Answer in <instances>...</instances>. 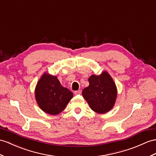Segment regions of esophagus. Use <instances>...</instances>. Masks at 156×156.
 <instances>
[{
	"mask_svg": "<svg viewBox=\"0 0 156 156\" xmlns=\"http://www.w3.org/2000/svg\"><path fill=\"white\" fill-rule=\"evenodd\" d=\"M75 94H81V90H76L74 92Z\"/></svg>",
	"mask_w": 156,
	"mask_h": 156,
	"instance_id": "obj_1",
	"label": "esophagus"
}]
</instances>
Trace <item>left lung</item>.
Returning <instances> with one entry per match:
<instances>
[{
    "label": "left lung",
    "instance_id": "8db88e82",
    "mask_svg": "<svg viewBox=\"0 0 156 156\" xmlns=\"http://www.w3.org/2000/svg\"><path fill=\"white\" fill-rule=\"evenodd\" d=\"M89 85L83 90L82 94L90 108L97 113L108 112L115 106L117 88L115 81L107 71L89 78Z\"/></svg>",
    "mask_w": 156,
    "mask_h": 156
}]
</instances>
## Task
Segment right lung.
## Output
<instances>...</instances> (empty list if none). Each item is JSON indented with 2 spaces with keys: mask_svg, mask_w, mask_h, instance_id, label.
Here are the masks:
<instances>
[{
  "mask_svg": "<svg viewBox=\"0 0 156 156\" xmlns=\"http://www.w3.org/2000/svg\"><path fill=\"white\" fill-rule=\"evenodd\" d=\"M73 97V93L61 85L56 76L46 72L41 75L35 88V98L39 107L51 115L62 112Z\"/></svg>",
  "mask_w": 156,
  "mask_h": 156,
  "instance_id": "right-lung-1",
  "label": "right lung"
}]
</instances>
